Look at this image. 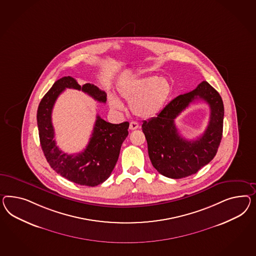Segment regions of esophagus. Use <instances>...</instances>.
Here are the masks:
<instances>
[{
    "label": "esophagus",
    "mask_w": 256,
    "mask_h": 256,
    "mask_svg": "<svg viewBox=\"0 0 256 256\" xmlns=\"http://www.w3.org/2000/svg\"><path fill=\"white\" fill-rule=\"evenodd\" d=\"M138 128V124L137 122H130V130H137Z\"/></svg>",
    "instance_id": "obj_1"
}]
</instances>
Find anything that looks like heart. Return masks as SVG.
Returning a JSON list of instances; mask_svg holds the SVG:
<instances>
[{
	"label": "heart",
	"mask_w": 256,
	"mask_h": 256,
	"mask_svg": "<svg viewBox=\"0 0 256 256\" xmlns=\"http://www.w3.org/2000/svg\"><path fill=\"white\" fill-rule=\"evenodd\" d=\"M119 93L130 102V110L140 118H150L158 114L172 94V84L158 76H146L135 79L119 88ZM112 110H124L123 102L114 96L109 97Z\"/></svg>",
	"instance_id": "heart-1"
}]
</instances>
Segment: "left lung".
I'll list each match as a JSON object with an SVG mask.
<instances>
[{"instance_id": "1", "label": "left lung", "mask_w": 256, "mask_h": 256, "mask_svg": "<svg viewBox=\"0 0 256 256\" xmlns=\"http://www.w3.org/2000/svg\"><path fill=\"white\" fill-rule=\"evenodd\" d=\"M196 99H203L211 108V116L204 135L187 141L178 132L174 120ZM224 104L219 93L203 81L196 90L175 98L156 118L144 121L148 154L154 168L172 179H180L198 172L216 154L221 142Z\"/></svg>"}]
</instances>
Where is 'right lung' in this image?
<instances>
[{
	"mask_svg": "<svg viewBox=\"0 0 256 256\" xmlns=\"http://www.w3.org/2000/svg\"><path fill=\"white\" fill-rule=\"evenodd\" d=\"M66 88L82 90L100 102H106V93L92 84L80 86L65 76L56 81L42 98L37 110V124L42 152L50 166L65 179L80 186H96L110 177L118 162L121 146L128 135V122L112 124L97 116L90 142L83 152L68 154L56 144L52 110L56 100Z\"/></svg>",
	"mask_w": 256,
	"mask_h": 256,
	"instance_id": "obj_1",
	"label": "right lung"
}]
</instances>
